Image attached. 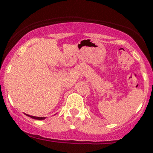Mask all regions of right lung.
<instances>
[{
    "label": "right lung",
    "mask_w": 153,
    "mask_h": 153,
    "mask_svg": "<svg viewBox=\"0 0 153 153\" xmlns=\"http://www.w3.org/2000/svg\"><path fill=\"white\" fill-rule=\"evenodd\" d=\"M30 117H31L32 119H34V120H44L45 117H36V116H31V115H27Z\"/></svg>",
    "instance_id": "1"
}]
</instances>
